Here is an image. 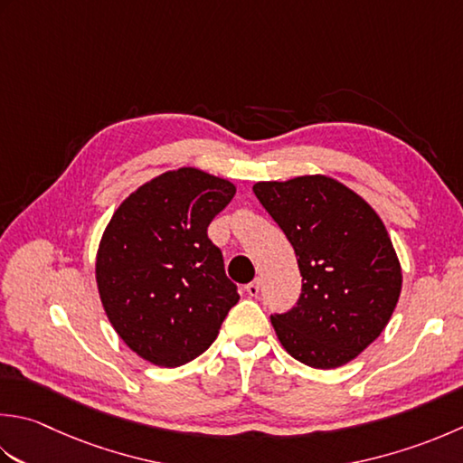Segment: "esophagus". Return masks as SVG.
Listing matches in <instances>:
<instances>
[{
    "mask_svg": "<svg viewBox=\"0 0 463 463\" xmlns=\"http://www.w3.org/2000/svg\"><path fill=\"white\" fill-rule=\"evenodd\" d=\"M244 291H247L250 297H257L260 291V279H255L252 283H249L247 287H244Z\"/></svg>",
    "mask_w": 463,
    "mask_h": 463,
    "instance_id": "esophagus-1",
    "label": "esophagus"
}]
</instances>
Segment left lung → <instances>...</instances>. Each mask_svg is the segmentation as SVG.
<instances>
[{"instance_id":"left-lung-1","label":"left lung","mask_w":463,"mask_h":463,"mask_svg":"<svg viewBox=\"0 0 463 463\" xmlns=\"http://www.w3.org/2000/svg\"><path fill=\"white\" fill-rule=\"evenodd\" d=\"M252 190L293 244L303 277L293 309L270 315L280 345L315 369L349 364L382 335L402 293V265L383 221L323 175Z\"/></svg>"}]
</instances>
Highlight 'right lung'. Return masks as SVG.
<instances>
[{
  "instance_id": "right-lung-1",
  "label": "right lung",
  "mask_w": 463,
  "mask_h": 463,
  "mask_svg": "<svg viewBox=\"0 0 463 463\" xmlns=\"http://www.w3.org/2000/svg\"><path fill=\"white\" fill-rule=\"evenodd\" d=\"M232 183L198 168L152 178L116 208L99 241L96 283L104 311L136 355L178 367L201 355L239 303L208 224Z\"/></svg>"
}]
</instances>
